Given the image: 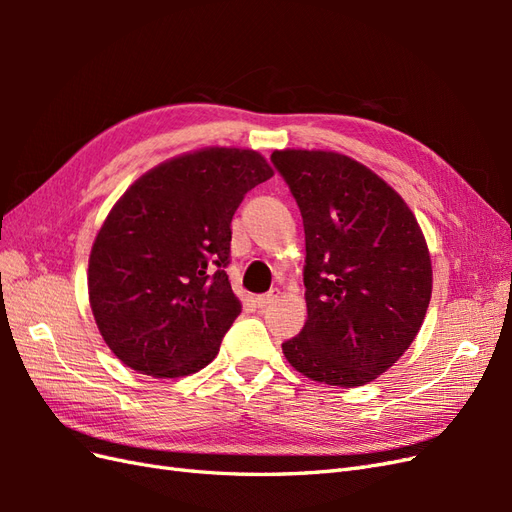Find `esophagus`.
Listing matches in <instances>:
<instances>
[{"instance_id": "esophagus-1", "label": "esophagus", "mask_w": 512, "mask_h": 512, "mask_svg": "<svg viewBox=\"0 0 512 512\" xmlns=\"http://www.w3.org/2000/svg\"><path fill=\"white\" fill-rule=\"evenodd\" d=\"M277 294H280L277 290H269L267 294H258V297H256V305H258V307L271 305V303L277 299Z\"/></svg>"}]
</instances>
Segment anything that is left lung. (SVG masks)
Segmentation results:
<instances>
[{"instance_id": "1", "label": "left lung", "mask_w": 512, "mask_h": 512, "mask_svg": "<svg viewBox=\"0 0 512 512\" xmlns=\"http://www.w3.org/2000/svg\"><path fill=\"white\" fill-rule=\"evenodd\" d=\"M305 228L307 320L282 344L309 380L363 386L393 367L421 331L431 258L414 213L374 170L344 153H271Z\"/></svg>"}]
</instances>
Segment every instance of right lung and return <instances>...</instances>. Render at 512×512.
I'll use <instances>...</instances> for the list:
<instances>
[{
	"label": "right lung",
	"instance_id": "right-lung-1",
	"mask_svg": "<svg viewBox=\"0 0 512 512\" xmlns=\"http://www.w3.org/2000/svg\"><path fill=\"white\" fill-rule=\"evenodd\" d=\"M273 177L254 149L205 147L147 170L108 211L91 245L89 305L106 346L151 378L209 365L241 314L230 288V222Z\"/></svg>",
	"mask_w": 512,
	"mask_h": 512
}]
</instances>
